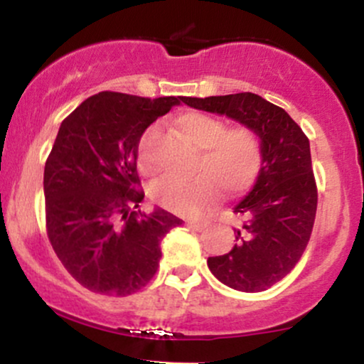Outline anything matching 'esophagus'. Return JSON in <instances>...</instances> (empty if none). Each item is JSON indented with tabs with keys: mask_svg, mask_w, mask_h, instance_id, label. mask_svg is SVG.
Wrapping results in <instances>:
<instances>
[{
	"mask_svg": "<svg viewBox=\"0 0 364 364\" xmlns=\"http://www.w3.org/2000/svg\"><path fill=\"white\" fill-rule=\"evenodd\" d=\"M188 225H190L193 231H205L208 223H205V220H188Z\"/></svg>",
	"mask_w": 364,
	"mask_h": 364,
	"instance_id": "obj_1",
	"label": "esophagus"
}]
</instances>
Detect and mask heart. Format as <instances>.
Instances as JSON below:
<instances>
[{"mask_svg":"<svg viewBox=\"0 0 364 364\" xmlns=\"http://www.w3.org/2000/svg\"><path fill=\"white\" fill-rule=\"evenodd\" d=\"M178 127L195 147L202 149L193 178L168 176L154 188V200L176 214H196L214 202L220 191L237 195L250 190L265 164L262 139L248 124L228 128L225 121L207 112L191 111L179 116ZM159 135L156 123L144 129L136 144L141 173H157L154 141Z\"/></svg>","mask_w":364,"mask_h":364,"instance_id":"1","label":"heart"}]
</instances>
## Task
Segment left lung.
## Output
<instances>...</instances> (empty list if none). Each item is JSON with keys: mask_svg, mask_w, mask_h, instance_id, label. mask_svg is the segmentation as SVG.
I'll list each match as a JSON object with an SVG mask.
<instances>
[{"mask_svg": "<svg viewBox=\"0 0 364 364\" xmlns=\"http://www.w3.org/2000/svg\"><path fill=\"white\" fill-rule=\"evenodd\" d=\"M195 109L219 112L248 124L262 139L265 164L253 190L235 207L241 228L229 253L208 257V269L225 286L260 292L299 262L315 224L318 190L310 140L282 107L252 92L181 97Z\"/></svg>", "mask_w": 364, "mask_h": 364, "instance_id": "left-lung-1", "label": "left lung"}]
</instances>
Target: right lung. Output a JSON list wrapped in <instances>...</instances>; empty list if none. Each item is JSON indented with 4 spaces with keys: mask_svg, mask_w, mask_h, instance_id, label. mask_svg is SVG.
I'll return each mask as SVG.
<instances>
[{
    "mask_svg": "<svg viewBox=\"0 0 364 364\" xmlns=\"http://www.w3.org/2000/svg\"><path fill=\"white\" fill-rule=\"evenodd\" d=\"M179 101L106 90L63 119L44 168L46 231L65 269L92 292L123 298L147 286L161 240L183 223L136 210L145 195L136 144Z\"/></svg>",
    "mask_w": 364,
    "mask_h": 364,
    "instance_id": "obj_1",
    "label": "right lung"
}]
</instances>
